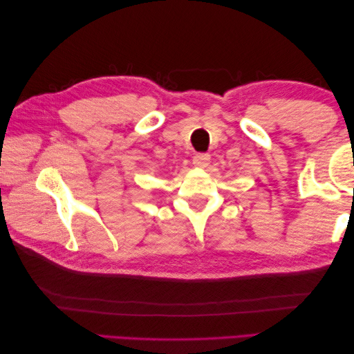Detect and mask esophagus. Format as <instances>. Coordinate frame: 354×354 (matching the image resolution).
Instances as JSON below:
<instances>
[{
    "mask_svg": "<svg viewBox=\"0 0 354 354\" xmlns=\"http://www.w3.org/2000/svg\"><path fill=\"white\" fill-rule=\"evenodd\" d=\"M209 160H212V156L208 153H196L193 156V164L196 165V167H207L209 164Z\"/></svg>",
    "mask_w": 354,
    "mask_h": 354,
    "instance_id": "1",
    "label": "esophagus"
}]
</instances>
